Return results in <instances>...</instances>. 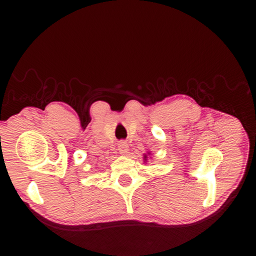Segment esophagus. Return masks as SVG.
<instances>
[{
    "instance_id": "34e87169",
    "label": "esophagus",
    "mask_w": 256,
    "mask_h": 256,
    "mask_svg": "<svg viewBox=\"0 0 256 256\" xmlns=\"http://www.w3.org/2000/svg\"><path fill=\"white\" fill-rule=\"evenodd\" d=\"M128 148H129L128 144L124 142H119V144H118V150L120 152L122 155H126V154L128 152Z\"/></svg>"
}]
</instances>
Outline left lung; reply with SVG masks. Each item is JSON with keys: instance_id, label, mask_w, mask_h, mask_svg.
I'll list each match as a JSON object with an SVG mask.
<instances>
[{"instance_id": "1", "label": "left lung", "mask_w": 256, "mask_h": 256, "mask_svg": "<svg viewBox=\"0 0 256 256\" xmlns=\"http://www.w3.org/2000/svg\"><path fill=\"white\" fill-rule=\"evenodd\" d=\"M149 156H150V152L144 154V162H146L148 160V157H149Z\"/></svg>"}]
</instances>
